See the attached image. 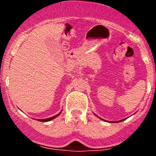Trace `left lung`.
Wrapping results in <instances>:
<instances>
[{"instance_id":"obj_1","label":"left lung","mask_w":156,"mask_h":156,"mask_svg":"<svg viewBox=\"0 0 156 156\" xmlns=\"http://www.w3.org/2000/svg\"><path fill=\"white\" fill-rule=\"evenodd\" d=\"M122 121V120H121ZM121 121H119V122H121Z\"/></svg>"}]
</instances>
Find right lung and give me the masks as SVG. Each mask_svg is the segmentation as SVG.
<instances>
[{
	"label": "right lung",
	"instance_id": "add662e5",
	"mask_svg": "<svg viewBox=\"0 0 156 156\" xmlns=\"http://www.w3.org/2000/svg\"><path fill=\"white\" fill-rule=\"evenodd\" d=\"M60 114H61V113H60ZM60 114H56V115H55V116H53V117H52L48 118V119H37V120H39V121H40V122H48V121H50V120H52V119H55V118L56 117H58V116Z\"/></svg>",
	"mask_w": 156,
	"mask_h": 156
}]
</instances>
